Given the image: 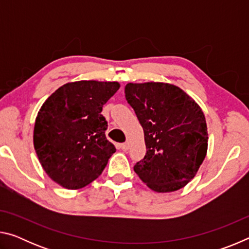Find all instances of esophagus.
<instances>
[{
	"label": "esophagus",
	"instance_id": "esophagus-1",
	"mask_svg": "<svg viewBox=\"0 0 249 249\" xmlns=\"http://www.w3.org/2000/svg\"><path fill=\"white\" fill-rule=\"evenodd\" d=\"M121 148H122V150H124V151L128 150L129 149V144H128V142H124V144H121Z\"/></svg>",
	"mask_w": 249,
	"mask_h": 249
}]
</instances>
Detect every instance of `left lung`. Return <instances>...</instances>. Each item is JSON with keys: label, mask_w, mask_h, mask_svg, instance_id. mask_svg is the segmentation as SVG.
I'll list each match as a JSON object with an SVG mask.
<instances>
[{"label": "left lung", "mask_w": 249, "mask_h": 249, "mask_svg": "<svg viewBox=\"0 0 249 249\" xmlns=\"http://www.w3.org/2000/svg\"><path fill=\"white\" fill-rule=\"evenodd\" d=\"M125 98L144 129L147 149L134 171L156 192L183 188L195 178L208 150L202 109L169 83H128Z\"/></svg>", "instance_id": "left-lung-1"}]
</instances>
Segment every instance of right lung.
Here are the masks:
<instances>
[{"instance_id":"right-lung-1","label":"right lung","mask_w":249,"mask_h":249,"mask_svg":"<svg viewBox=\"0 0 249 249\" xmlns=\"http://www.w3.org/2000/svg\"><path fill=\"white\" fill-rule=\"evenodd\" d=\"M117 82L64 84L45 101L36 117L34 147L46 174L66 189H81L102 174L115 147L105 137L103 105Z\"/></svg>"}]
</instances>
